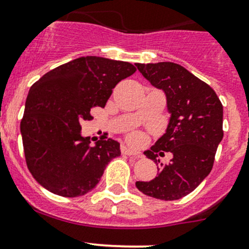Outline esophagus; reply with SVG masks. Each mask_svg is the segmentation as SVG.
<instances>
[{
    "label": "esophagus",
    "mask_w": 249,
    "mask_h": 249,
    "mask_svg": "<svg viewBox=\"0 0 249 249\" xmlns=\"http://www.w3.org/2000/svg\"><path fill=\"white\" fill-rule=\"evenodd\" d=\"M121 152L122 154H125V156H132V157H135V158H142V154L140 153V152H136L134 149H130L128 148V147L124 146L121 148Z\"/></svg>",
    "instance_id": "obj_1"
}]
</instances>
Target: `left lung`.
<instances>
[{
    "label": "left lung",
    "instance_id": "obj_1",
    "mask_svg": "<svg viewBox=\"0 0 249 249\" xmlns=\"http://www.w3.org/2000/svg\"><path fill=\"white\" fill-rule=\"evenodd\" d=\"M138 70L166 96L171 114L166 132L143 154L158 167L149 181H136L142 194L162 200H176L194 191L213 168L223 138V107L216 92L179 64L161 61L135 64ZM170 151L174 158L161 164L156 157Z\"/></svg>",
    "mask_w": 249,
    "mask_h": 249
}]
</instances>
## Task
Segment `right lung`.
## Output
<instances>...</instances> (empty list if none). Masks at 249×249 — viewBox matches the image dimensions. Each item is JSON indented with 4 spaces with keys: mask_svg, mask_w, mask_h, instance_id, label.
I'll return each mask as SVG.
<instances>
[{
    "mask_svg": "<svg viewBox=\"0 0 249 249\" xmlns=\"http://www.w3.org/2000/svg\"><path fill=\"white\" fill-rule=\"evenodd\" d=\"M127 61L88 55L53 69L34 83L20 124L29 172L54 195L78 197L95 188L111 159L121 156L113 139L89 145L82 121L104 108L119 82L132 76Z\"/></svg>",
    "mask_w": 249,
    "mask_h": 249,
    "instance_id": "1",
    "label": "right lung"
}]
</instances>
